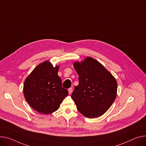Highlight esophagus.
<instances>
[{
    "mask_svg": "<svg viewBox=\"0 0 146 146\" xmlns=\"http://www.w3.org/2000/svg\"><path fill=\"white\" fill-rule=\"evenodd\" d=\"M68 91H69V94H72V91H73V89H72V88H69V89H68Z\"/></svg>",
    "mask_w": 146,
    "mask_h": 146,
    "instance_id": "obj_1",
    "label": "esophagus"
}]
</instances>
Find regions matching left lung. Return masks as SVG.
<instances>
[{"label":"left lung","instance_id":"8db88e82","mask_svg":"<svg viewBox=\"0 0 146 146\" xmlns=\"http://www.w3.org/2000/svg\"><path fill=\"white\" fill-rule=\"evenodd\" d=\"M73 66L79 83L71 97L78 111L88 118L102 115L116 98V79L102 64L91 57L81 62H75Z\"/></svg>","mask_w":146,"mask_h":146}]
</instances>
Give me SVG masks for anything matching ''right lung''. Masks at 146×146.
Segmentation results:
<instances>
[{"mask_svg": "<svg viewBox=\"0 0 146 146\" xmlns=\"http://www.w3.org/2000/svg\"><path fill=\"white\" fill-rule=\"evenodd\" d=\"M59 66L54 67L46 60L39 64L26 78L23 92L25 100L36 111L49 114L57 111L63 99L69 94L62 87L58 74Z\"/></svg>", "mask_w": 146, "mask_h": 146, "instance_id": "obj_1", "label": "right lung"}]
</instances>
